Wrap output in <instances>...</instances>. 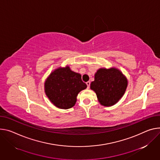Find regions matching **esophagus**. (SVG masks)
<instances>
[{"label": "esophagus", "mask_w": 160, "mask_h": 160, "mask_svg": "<svg viewBox=\"0 0 160 160\" xmlns=\"http://www.w3.org/2000/svg\"><path fill=\"white\" fill-rule=\"evenodd\" d=\"M86 84H87V85H88V89H89L90 85H91V82H86Z\"/></svg>", "instance_id": "1"}]
</instances>
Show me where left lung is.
Masks as SVG:
<instances>
[{
  "instance_id": "obj_1",
  "label": "left lung",
  "mask_w": 160,
  "mask_h": 160,
  "mask_svg": "<svg viewBox=\"0 0 160 160\" xmlns=\"http://www.w3.org/2000/svg\"><path fill=\"white\" fill-rule=\"evenodd\" d=\"M127 85V79L119 70L116 68H101L95 74L91 89L96 92L101 105L110 107L122 98Z\"/></svg>"
}]
</instances>
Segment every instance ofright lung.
Wrapping results in <instances>:
<instances>
[{"label": "right lung", "mask_w": 160, "mask_h": 160, "mask_svg": "<svg viewBox=\"0 0 160 160\" xmlns=\"http://www.w3.org/2000/svg\"><path fill=\"white\" fill-rule=\"evenodd\" d=\"M45 92L51 102L57 107L68 109L73 107L78 94L87 88L81 75L67 66L55 69L45 83Z\"/></svg>", "instance_id": "right-lung-1"}]
</instances>
